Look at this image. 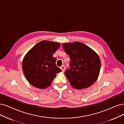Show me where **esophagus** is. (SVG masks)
I'll return each instance as SVG.
<instances>
[{
    "label": "esophagus",
    "instance_id": "esophagus-1",
    "mask_svg": "<svg viewBox=\"0 0 124 124\" xmlns=\"http://www.w3.org/2000/svg\"><path fill=\"white\" fill-rule=\"evenodd\" d=\"M60 68H61V70H62V71L63 72H64L65 71V66H64V65L61 66L60 67Z\"/></svg>",
    "mask_w": 124,
    "mask_h": 124
}]
</instances>
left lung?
Wrapping results in <instances>:
<instances>
[{
  "instance_id": "left-lung-1",
  "label": "left lung",
  "mask_w": 124,
  "mask_h": 124,
  "mask_svg": "<svg viewBox=\"0 0 124 124\" xmlns=\"http://www.w3.org/2000/svg\"><path fill=\"white\" fill-rule=\"evenodd\" d=\"M63 48L70 59V69L65 75L70 85L76 89L88 88L97 80L101 60L94 50L80 42L64 43Z\"/></svg>"
}]
</instances>
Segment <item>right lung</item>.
<instances>
[{"instance_id":"right-lung-1","label":"right lung","mask_w":124,"mask_h":124,"mask_svg":"<svg viewBox=\"0 0 124 124\" xmlns=\"http://www.w3.org/2000/svg\"><path fill=\"white\" fill-rule=\"evenodd\" d=\"M59 42L40 41L26 53L22 61V70L29 83L39 89L48 87L57 73L62 71L56 65L53 54L59 48Z\"/></svg>"}]
</instances>
